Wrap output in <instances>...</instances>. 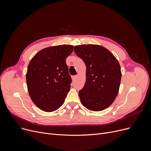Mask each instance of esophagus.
Instances as JSON below:
<instances>
[{
    "mask_svg": "<svg viewBox=\"0 0 151 151\" xmlns=\"http://www.w3.org/2000/svg\"><path fill=\"white\" fill-rule=\"evenodd\" d=\"M77 77H78V76H77V75L73 76H72V80H73V81H75V80H76Z\"/></svg>",
    "mask_w": 151,
    "mask_h": 151,
    "instance_id": "esophagus-1",
    "label": "esophagus"
}]
</instances>
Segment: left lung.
Returning <instances> with one entry per match:
<instances>
[{
  "label": "left lung",
  "mask_w": 151,
  "mask_h": 151,
  "mask_svg": "<svg viewBox=\"0 0 151 151\" xmlns=\"http://www.w3.org/2000/svg\"><path fill=\"white\" fill-rule=\"evenodd\" d=\"M74 51L86 66V83L79 91L81 104L93 111L107 108L119 90L122 76L119 63L111 52L100 45H78Z\"/></svg>",
  "instance_id": "obj_1"
}]
</instances>
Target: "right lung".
<instances>
[{"mask_svg": "<svg viewBox=\"0 0 151 151\" xmlns=\"http://www.w3.org/2000/svg\"><path fill=\"white\" fill-rule=\"evenodd\" d=\"M73 51L72 45L47 47L38 51L29 63V94L34 104L45 112L57 110L65 101L71 82L66 58Z\"/></svg>", "mask_w": 151, "mask_h": 151, "instance_id": "add662e5", "label": "right lung"}]
</instances>
